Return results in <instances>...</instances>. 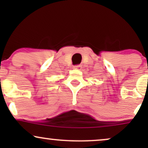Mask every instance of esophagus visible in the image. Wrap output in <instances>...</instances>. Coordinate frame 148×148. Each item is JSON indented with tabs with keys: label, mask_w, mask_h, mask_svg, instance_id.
I'll return each mask as SVG.
<instances>
[{
	"label": "esophagus",
	"mask_w": 148,
	"mask_h": 148,
	"mask_svg": "<svg viewBox=\"0 0 148 148\" xmlns=\"http://www.w3.org/2000/svg\"><path fill=\"white\" fill-rule=\"evenodd\" d=\"M81 67H82V66H81V64H77V65L74 66V69H81Z\"/></svg>",
	"instance_id": "34e87169"
}]
</instances>
